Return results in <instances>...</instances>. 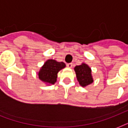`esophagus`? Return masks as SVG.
I'll list each match as a JSON object with an SVG mask.
<instances>
[{"label":"esophagus","instance_id":"1","mask_svg":"<svg viewBox=\"0 0 128 128\" xmlns=\"http://www.w3.org/2000/svg\"><path fill=\"white\" fill-rule=\"evenodd\" d=\"M66 66H67V67H68V68H71L72 67V63H68V64H66Z\"/></svg>","mask_w":128,"mask_h":128}]
</instances>
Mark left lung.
Wrapping results in <instances>:
<instances>
[{"label":"left lung","mask_w":128,"mask_h":128,"mask_svg":"<svg viewBox=\"0 0 128 128\" xmlns=\"http://www.w3.org/2000/svg\"><path fill=\"white\" fill-rule=\"evenodd\" d=\"M74 70L76 72L77 80L82 87H85L93 82L91 68L87 64L83 63L80 66H76L74 68Z\"/></svg>","instance_id":"1"}]
</instances>
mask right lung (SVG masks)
I'll return each mask as SVG.
<instances>
[{
	"label": "right lung",
	"mask_w": 128,
	"mask_h": 128,
	"mask_svg": "<svg viewBox=\"0 0 128 128\" xmlns=\"http://www.w3.org/2000/svg\"><path fill=\"white\" fill-rule=\"evenodd\" d=\"M66 67L64 62H57L56 60H47L38 72V78L46 84H54L56 82L58 72Z\"/></svg>",
	"instance_id": "1"
}]
</instances>
